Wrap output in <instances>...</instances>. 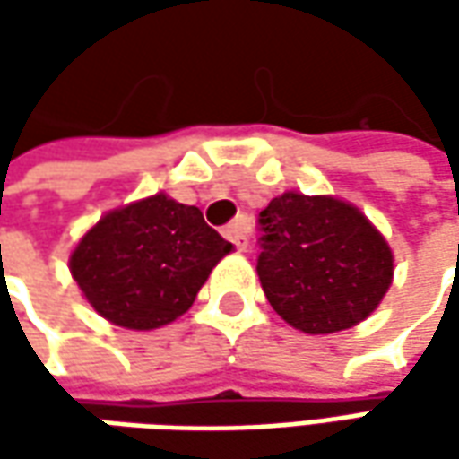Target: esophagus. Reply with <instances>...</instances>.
Wrapping results in <instances>:
<instances>
[{
	"label": "esophagus",
	"mask_w": 459,
	"mask_h": 459,
	"mask_svg": "<svg viewBox=\"0 0 459 459\" xmlns=\"http://www.w3.org/2000/svg\"><path fill=\"white\" fill-rule=\"evenodd\" d=\"M247 232H250V221L247 220H235L230 221L227 227H224V238L230 239L238 250H245L247 247Z\"/></svg>",
	"instance_id": "1"
}]
</instances>
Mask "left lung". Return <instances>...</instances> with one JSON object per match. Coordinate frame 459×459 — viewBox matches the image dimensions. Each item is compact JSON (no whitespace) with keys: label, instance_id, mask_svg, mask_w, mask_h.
Returning a JSON list of instances; mask_svg holds the SVG:
<instances>
[{"label":"left lung","instance_id":"left-lung-1","mask_svg":"<svg viewBox=\"0 0 459 459\" xmlns=\"http://www.w3.org/2000/svg\"><path fill=\"white\" fill-rule=\"evenodd\" d=\"M257 230L265 299L307 334L355 326L391 286V247L352 204L289 191L260 212Z\"/></svg>","mask_w":459,"mask_h":459}]
</instances>
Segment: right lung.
<instances>
[{"instance_id": "obj_1", "label": "right lung", "mask_w": 459, "mask_h": 459, "mask_svg": "<svg viewBox=\"0 0 459 459\" xmlns=\"http://www.w3.org/2000/svg\"><path fill=\"white\" fill-rule=\"evenodd\" d=\"M230 250L196 206L155 194L101 217L74 250L71 273L104 319L155 329L188 311Z\"/></svg>"}]
</instances>
